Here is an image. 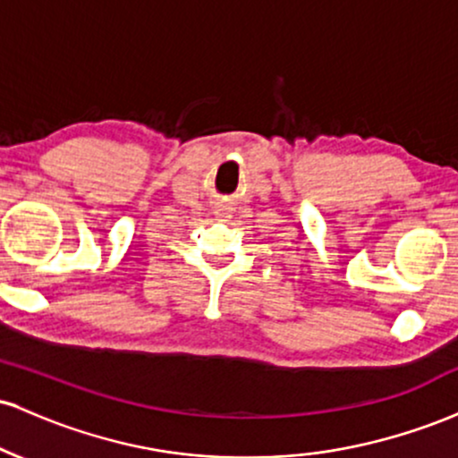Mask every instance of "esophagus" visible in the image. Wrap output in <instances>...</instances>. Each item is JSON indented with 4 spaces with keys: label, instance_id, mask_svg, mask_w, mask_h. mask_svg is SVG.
<instances>
[{
    "label": "esophagus",
    "instance_id": "obj_1",
    "mask_svg": "<svg viewBox=\"0 0 458 458\" xmlns=\"http://www.w3.org/2000/svg\"><path fill=\"white\" fill-rule=\"evenodd\" d=\"M215 217H217V219L230 217V211L225 207H217V208H215Z\"/></svg>",
    "mask_w": 458,
    "mask_h": 458
}]
</instances>
